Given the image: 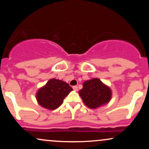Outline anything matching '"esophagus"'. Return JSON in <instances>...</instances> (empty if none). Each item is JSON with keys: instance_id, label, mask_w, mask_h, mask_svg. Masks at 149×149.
I'll use <instances>...</instances> for the list:
<instances>
[{"instance_id": "obj_1", "label": "esophagus", "mask_w": 149, "mask_h": 149, "mask_svg": "<svg viewBox=\"0 0 149 149\" xmlns=\"http://www.w3.org/2000/svg\"><path fill=\"white\" fill-rule=\"evenodd\" d=\"M73 89L75 90V91H78V87L77 86H73Z\"/></svg>"}]
</instances>
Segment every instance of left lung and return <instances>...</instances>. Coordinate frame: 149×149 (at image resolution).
Instances as JSON below:
<instances>
[{
  "label": "left lung",
  "instance_id": "left-lung-1",
  "mask_svg": "<svg viewBox=\"0 0 149 149\" xmlns=\"http://www.w3.org/2000/svg\"><path fill=\"white\" fill-rule=\"evenodd\" d=\"M78 93L84 104L90 109H97L108 104L112 97L111 88L98 78L85 81L83 88Z\"/></svg>",
  "mask_w": 149,
  "mask_h": 149
}]
</instances>
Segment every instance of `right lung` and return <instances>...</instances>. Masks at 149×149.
I'll list each match as a JSON object with an SVG mask.
<instances>
[{"mask_svg":"<svg viewBox=\"0 0 149 149\" xmlns=\"http://www.w3.org/2000/svg\"><path fill=\"white\" fill-rule=\"evenodd\" d=\"M72 90V88L66 82L52 78L38 90L36 96L39 105L49 110H54L60 107L64 99Z\"/></svg>","mask_w":149,"mask_h":149,"instance_id":"obj_1","label":"right lung"}]
</instances>
